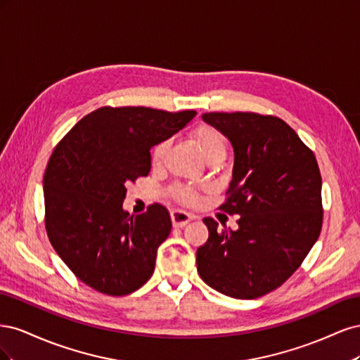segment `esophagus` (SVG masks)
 <instances>
[{"instance_id":"1","label":"esophagus","mask_w":360,"mask_h":360,"mask_svg":"<svg viewBox=\"0 0 360 360\" xmlns=\"http://www.w3.org/2000/svg\"><path fill=\"white\" fill-rule=\"evenodd\" d=\"M193 219V216L186 213V212H181V210H172L171 212V221L172 225L176 228H181L186 225L188 222H191Z\"/></svg>"}]
</instances>
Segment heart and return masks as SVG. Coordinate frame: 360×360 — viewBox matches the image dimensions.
Masks as SVG:
<instances>
[{
    "label": "heart",
    "mask_w": 360,
    "mask_h": 360,
    "mask_svg": "<svg viewBox=\"0 0 360 360\" xmlns=\"http://www.w3.org/2000/svg\"><path fill=\"white\" fill-rule=\"evenodd\" d=\"M192 136L195 139V143L198 144L201 153L207 160L209 162H213L216 159L224 160L226 155V148H228V139L219 129H216L210 124H200L192 130ZM168 148H169L168 138L160 139L159 143H156L153 147H151L150 160L155 167H159L160 163L165 160ZM171 195L183 204H193L198 200L197 189L188 186V184H174L171 188Z\"/></svg>",
    "instance_id": "1"
}]
</instances>
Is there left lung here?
I'll use <instances>...</instances> for the list:
<instances>
[{
  "instance_id": "left-lung-1",
  "label": "left lung",
  "mask_w": 360,
  "mask_h": 360,
  "mask_svg": "<svg viewBox=\"0 0 360 360\" xmlns=\"http://www.w3.org/2000/svg\"><path fill=\"white\" fill-rule=\"evenodd\" d=\"M234 147L233 180L219 210L238 230L204 217L209 238L197 250L205 284L236 299L276 290L299 269L323 225L321 174L314 151L278 117L209 112Z\"/></svg>"
}]
</instances>
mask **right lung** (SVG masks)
<instances>
[{
	"label": "right lung",
	"mask_w": 360,
	"mask_h": 360,
	"mask_svg": "<svg viewBox=\"0 0 360 360\" xmlns=\"http://www.w3.org/2000/svg\"><path fill=\"white\" fill-rule=\"evenodd\" d=\"M197 111L102 106L81 118L53 148L43 176L49 242L75 276L108 296H126L155 271L171 233L165 207L123 210L127 186L150 172V148Z\"/></svg>",
	"instance_id": "1"
}]
</instances>
